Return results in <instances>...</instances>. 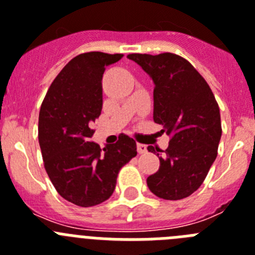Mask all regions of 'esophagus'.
I'll return each instance as SVG.
<instances>
[{"label":"esophagus","mask_w":255,"mask_h":255,"mask_svg":"<svg viewBox=\"0 0 255 255\" xmlns=\"http://www.w3.org/2000/svg\"><path fill=\"white\" fill-rule=\"evenodd\" d=\"M136 150H138L139 154H141V153H145L147 152V145H145V144L138 143L136 144Z\"/></svg>","instance_id":"34e87169"}]
</instances>
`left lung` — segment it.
<instances>
[{"label":"left lung","mask_w":255,"mask_h":255,"mask_svg":"<svg viewBox=\"0 0 255 255\" xmlns=\"http://www.w3.org/2000/svg\"><path fill=\"white\" fill-rule=\"evenodd\" d=\"M128 58L153 79V120L171 136L166 150L148 145L157 155L163 152L148 188L162 199H184L203 184L217 157L222 134L218 103L203 76L181 56L131 53Z\"/></svg>","instance_id":"left-lung-1"}]
</instances>
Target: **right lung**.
<instances>
[{
  "label": "right lung",
  "mask_w": 255,
  "mask_h": 255,
  "mask_svg": "<svg viewBox=\"0 0 255 255\" xmlns=\"http://www.w3.org/2000/svg\"><path fill=\"white\" fill-rule=\"evenodd\" d=\"M121 53L87 52L61 70L39 111L38 139L44 168L61 197L79 207H93L111 197L119 171L136 155L125 134L103 149L89 141L102 111V76Z\"/></svg>",
  "instance_id": "obj_1"
}]
</instances>
